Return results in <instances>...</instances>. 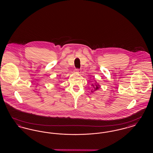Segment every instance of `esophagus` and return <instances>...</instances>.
I'll use <instances>...</instances> for the list:
<instances>
[{
	"instance_id": "1",
	"label": "esophagus",
	"mask_w": 153,
	"mask_h": 153,
	"mask_svg": "<svg viewBox=\"0 0 153 153\" xmlns=\"http://www.w3.org/2000/svg\"><path fill=\"white\" fill-rule=\"evenodd\" d=\"M75 71H76V73H79L80 70H79V69H75Z\"/></svg>"
}]
</instances>
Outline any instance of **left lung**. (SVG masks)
<instances>
[{"label": "left lung", "instance_id": "1", "mask_svg": "<svg viewBox=\"0 0 153 153\" xmlns=\"http://www.w3.org/2000/svg\"><path fill=\"white\" fill-rule=\"evenodd\" d=\"M92 87H94V91H92V89H92V91H91L92 92H93L94 91H95L97 90V89L100 88V85H99V84H95V85H94V84H92Z\"/></svg>", "mask_w": 153, "mask_h": 153}]
</instances>
